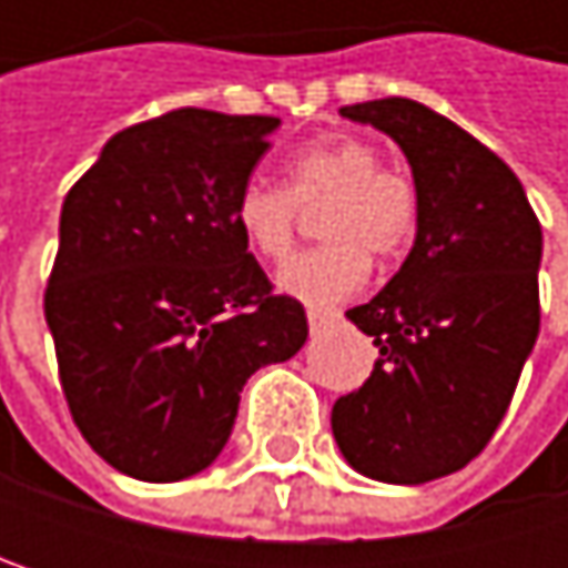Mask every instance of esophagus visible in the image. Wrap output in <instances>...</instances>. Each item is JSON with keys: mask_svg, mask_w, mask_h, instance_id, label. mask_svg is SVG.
<instances>
[{"mask_svg": "<svg viewBox=\"0 0 568 568\" xmlns=\"http://www.w3.org/2000/svg\"><path fill=\"white\" fill-rule=\"evenodd\" d=\"M342 318V312H332V308H308V328L312 332H322L325 325H332V322H338Z\"/></svg>", "mask_w": 568, "mask_h": 568, "instance_id": "1", "label": "esophagus"}]
</instances>
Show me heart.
<instances>
[{"label": "heart", "mask_w": 568, "mask_h": 568, "mask_svg": "<svg viewBox=\"0 0 568 568\" xmlns=\"http://www.w3.org/2000/svg\"><path fill=\"white\" fill-rule=\"evenodd\" d=\"M318 200H328L318 226L328 243L292 260L280 288L305 305H335L365 285L368 253L378 260L407 253L420 226V193L407 173L382 164L375 144L325 134L285 161V186L250 180L233 200V226L256 256L283 263L295 243L298 206Z\"/></svg>", "instance_id": "heart-1"}]
</instances>
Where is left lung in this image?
Returning <instances> with one entry per match:
<instances>
[{"mask_svg": "<svg viewBox=\"0 0 568 568\" xmlns=\"http://www.w3.org/2000/svg\"><path fill=\"white\" fill-rule=\"evenodd\" d=\"M342 118L404 151L420 226L392 283L345 312L378 362L335 400L332 434L358 474L427 484L467 467L510 407L539 335L542 230L516 173L427 104L382 98Z\"/></svg>", "mask_w": 568, "mask_h": 568, "instance_id": "8db88e82", "label": "left lung"}]
</instances>
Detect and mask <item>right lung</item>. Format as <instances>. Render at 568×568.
Instances as JSON below:
<instances>
[{
    "mask_svg": "<svg viewBox=\"0 0 568 568\" xmlns=\"http://www.w3.org/2000/svg\"><path fill=\"white\" fill-rule=\"evenodd\" d=\"M276 128L180 108L114 134L64 196L45 288L58 378L81 437L134 480L206 470L250 375L308 338L233 226Z\"/></svg>",
    "mask_w": 568,
    "mask_h": 568,
    "instance_id": "obj_1",
    "label": "right lung"
}]
</instances>
